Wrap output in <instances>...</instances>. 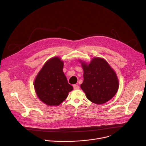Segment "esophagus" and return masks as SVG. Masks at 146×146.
I'll return each instance as SVG.
<instances>
[{
    "instance_id": "esophagus-1",
    "label": "esophagus",
    "mask_w": 146,
    "mask_h": 146,
    "mask_svg": "<svg viewBox=\"0 0 146 146\" xmlns=\"http://www.w3.org/2000/svg\"><path fill=\"white\" fill-rule=\"evenodd\" d=\"M74 90H78L79 89V86L78 85H73Z\"/></svg>"
}]
</instances>
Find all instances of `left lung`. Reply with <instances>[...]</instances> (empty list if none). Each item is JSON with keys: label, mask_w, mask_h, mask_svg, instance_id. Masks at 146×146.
<instances>
[{"label": "left lung", "mask_w": 146, "mask_h": 146, "mask_svg": "<svg viewBox=\"0 0 146 146\" xmlns=\"http://www.w3.org/2000/svg\"><path fill=\"white\" fill-rule=\"evenodd\" d=\"M84 81L81 88L92 102L103 104L117 93L119 84L117 75L108 62L102 58H94L89 65L82 62Z\"/></svg>", "instance_id": "1"}]
</instances>
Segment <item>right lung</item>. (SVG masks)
<instances>
[{"label":"right lung","mask_w":146,"mask_h":146,"mask_svg":"<svg viewBox=\"0 0 146 146\" xmlns=\"http://www.w3.org/2000/svg\"><path fill=\"white\" fill-rule=\"evenodd\" d=\"M64 62L58 57L49 59L37 75L34 87L38 98L48 106H58L73 90L63 72Z\"/></svg>","instance_id":"1"}]
</instances>
